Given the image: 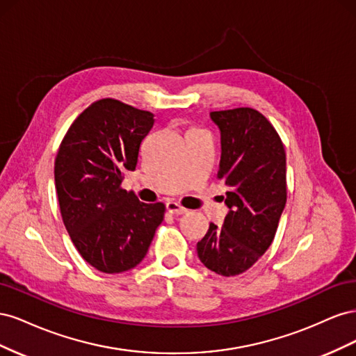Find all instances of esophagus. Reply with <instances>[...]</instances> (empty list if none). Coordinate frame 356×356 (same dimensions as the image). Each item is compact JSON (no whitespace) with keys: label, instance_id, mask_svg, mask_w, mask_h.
I'll return each instance as SVG.
<instances>
[{"label":"esophagus","instance_id":"34e87169","mask_svg":"<svg viewBox=\"0 0 356 356\" xmlns=\"http://www.w3.org/2000/svg\"><path fill=\"white\" fill-rule=\"evenodd\" d=\"M166 209L168 212H170L172 215H182V213H187V209L182 208L179 203L177 202H168L166 203Z\"/></svg>","mask_w":356,"mask_h":356}]
</instances>
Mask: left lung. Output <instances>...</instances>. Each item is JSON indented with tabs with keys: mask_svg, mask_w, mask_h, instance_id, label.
Segmentation results:
<instances>
[{
	"mask_svg": "<svg viewBox=\"0 0 356 356\" xmlns=\"http://www.w3.org/2000/svg\"><path fill=\"white\" fill-rule=\"evenodd\" d=\"M221 134L218 178L229 191L222 227L197 242L204 267L221 276L246 272L272 245L286 203L285 148L275 127L252 108L212 111Z\"/></svg>",
	"mask_w": 356,
	"mask_h": 356,
	"instance_id": "8db88e82",
	"label": "left lung"
}]
</instances>
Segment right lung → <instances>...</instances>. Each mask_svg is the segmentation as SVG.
Masks as SVG:
<instances>
[{
	"mask_svg": "<svg viewBox=\"0 0 356 356\" xmlns=\"http://www.w3.org/2000/svg\"><path fill=\"white\" fill-rule=\"evenodd\" d=\"M153 124L149 111L106 98L75 118L59 147L55 186L62 220L80 255L99 272L138 266L163 221V203H143L122 188Z\"/></svg>",
	"mask_w": 356,
	"mask_h": 356,
	"instance_id": "right-lung-1",
	"label": "right lung"
}]
</instances>
